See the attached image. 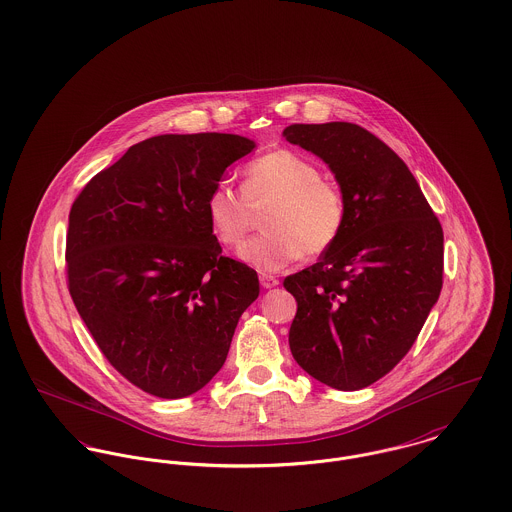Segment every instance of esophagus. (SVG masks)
I'll use <instances>...</instances> for the list:
<instances>
[{"label":"esophagus","instance_id":"obj_1","mask_svg":"<svg viewBox=\"0 0 512 512\" xmlns=\"http://www.w3.org/2000/svg\"><path fill=\"white\" fill-rule=\"evenodd\" d=\"M259 281H261V286L263 288H275L277 284H279V279L277 277H273V275H259Z\"/></svg>","mask_w":512,"mask_h":512}]
</instances>
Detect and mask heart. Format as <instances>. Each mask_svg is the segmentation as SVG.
<instances>
[{
	"instance_id": "heart-1",
	"label": "heart",
	"mask_w": 512,
	"mask_h": 512,
	"mask_svg": "<svg viewBox=\"0 0 512 512\" xmlns=\"http://www.w3.org/2000/svg\"><path fill=\"white\" fill-rule=\"evenodd\" d=\"M269 202L261 222L267 231L239 249V259L263 273L330 251L347 222L340 188L322 178L312 159L288 149L249 163L241 192L228 182L214 184L204 202L206 220L224 247H237L251 229L253 210Z\"/></svg>"
}]
</instances>
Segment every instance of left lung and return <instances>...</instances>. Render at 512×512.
I'll list each match as a JSON object with an SVG mask.
<instances>
[{"label": "left lung", "instance_id": "1", "mask_svg": "<svg viewBox=\"0 0 512 512\" xmlns=\"http://www.w3.org/2000/svg\"><path fill=\"white\" fill-rule=\"evenodd\" d=\"M283 135L330 167L347 206L336 245L284 279L298 304L288 345L316 381L359 391L408 353L438 302L444 231L404 161L367 129L294 123Z\"/></svg>", "mask_w": 512, "mask_h": 512}]
</instances>
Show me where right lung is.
<instances>
[{"mask_svg": "<svg viewBox=\"0 0 512 512\" xmlns=\"http://www.w3.org/2000/svg\"><path fill=\"white\" fill-rule=\"evenodd\" d=\"M255 143L231 133L157 135L127 149L78 194L66 275L104 357L159 398L206 387L259 296L257 273L222 255L204 202Z\"/></svg>", "mask_w": 512, "mask_h": 512, "instance_id": "obj_1", "label": "right lung"}]
</instances>
